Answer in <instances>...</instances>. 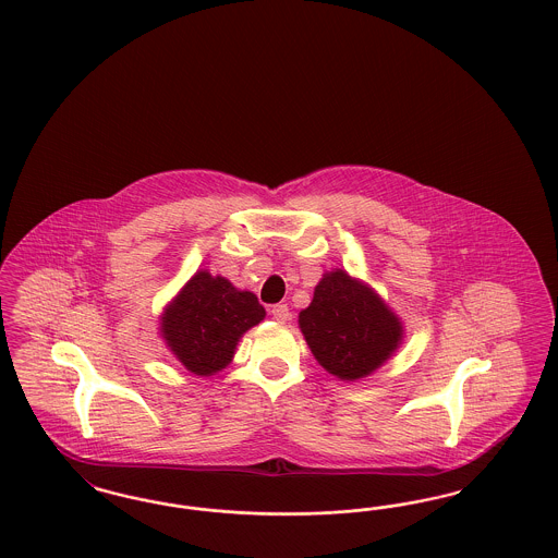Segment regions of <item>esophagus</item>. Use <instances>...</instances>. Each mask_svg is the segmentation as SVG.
Masks as SVG:
<instances>
[{
	"label": "esophagus",
	"instance_id": "obj_1",
	"mask_svg": "<svg viewBox=\"0 0 558 558\" xmlns=\"http://www.w3.org/2000/svg\"><path fill=\"white\" fill-rule=\"evenodd\" d=\"M271 316H274L276 322L284 324L287 319L291 318V312H289V307H287L284 303H278V305H274V307H271Z\"/></svg>",
	"mask_w": 558,
	"mask_h": 558
}]
</instances>
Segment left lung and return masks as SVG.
Returning <instances> with one entry per match:
<instances>
[{
	"label": "left lung",
	"mask_w": 558,
	"mask_h": 558,
	"mask_svg": "<svg viewBox=\"0 0 558 558\" xmlns=\"http://www.w3.org/2000/svg\"><path fill=\"white\" fill-rule=\"evenodd\" d=\"M299 328L324 371L357 380L380 368L403 341V326L368 284L343 269L324 274Z\"/></svg>",
	"instance_id": "1"
}]
</instances>
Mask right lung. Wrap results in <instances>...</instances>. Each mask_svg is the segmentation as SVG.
<instances>
[{
  "label": "right lung",
  "mask_w": 558,
  "mask_h": 558,
  "mask_svg": "<svg viewBox=\"0 0 558 558\" xmlns=\"http://www.w3.org/2000/svg\"><path fill=\"white\" fill-rule=\"evenodd\" d=\"M264 318L266 310L253 292L201 269L165 307L160 332L187 371L211 376L232 362L240 337Z\"/></svg>",
  "instance_id": "1"
}]
</instances>
